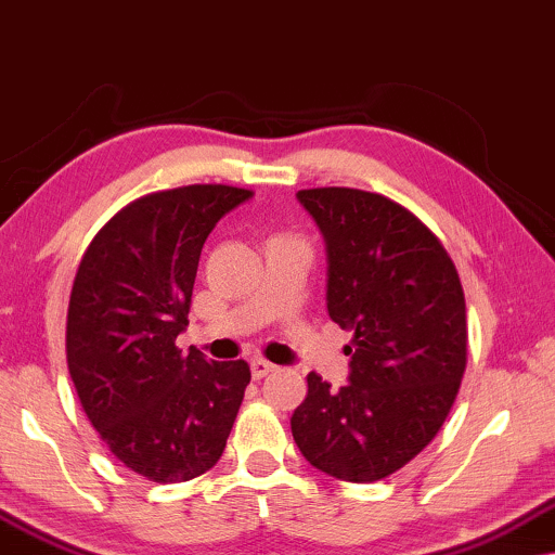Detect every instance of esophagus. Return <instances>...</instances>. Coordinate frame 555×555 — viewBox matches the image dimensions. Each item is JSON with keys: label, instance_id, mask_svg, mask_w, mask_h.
I'll return each instance as SVG.
<instances>
[{"label": "esophagus", "instance_id": "obj_1", "mask_svg": "<svg viewBox=\"0 0 555 555\" xmlns=\"http://www.w3.org/2000/svg\"><path fill=\"white\" fill-rule=\"evenodd\" d=\"M269 372H274V364L267 362V359H251V377L254 379H263Z\"/></svg>", "mask_w": 555, "mask_h": 555}]
</instances>
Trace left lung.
<instances>
[{
  "mask_svg": "<svg viewBox=\"0 0 555 555\" xmlns=\"http://www.w3.org/2000/svg\"><path fill=\"white\" fill-rule=\"evenodd\" d=\"M326 238L332 322L352 332L349 385L307 374L292 435L317 470L387 478L450 415L467 364L465 294L440 238L402 203L359 189H304Z\"/></svg>",
  "mask_w": 555,
  "mask_h": 555,
  "instance_id": "left-lung-1",
  "label": "left lung"
}]
</instances>
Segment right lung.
<instances>
[{"mask_svg":"<svg viewBox=\"0 0 555 555\" xmlns=\"http://www.w3.org/2000/svg\"><path fill=\"white\" fill-rule=\"evenodd\" d=\"M251 191L193 183L122 206L90 241L73 281L65 352L100 440L132 473L185 482L221 457L251 370L183 354L201 248Z\"/></svg>","mask_w":555,"mask_h":555,"instance_id":"obj_1","label":"right lung"}]
</instances>
